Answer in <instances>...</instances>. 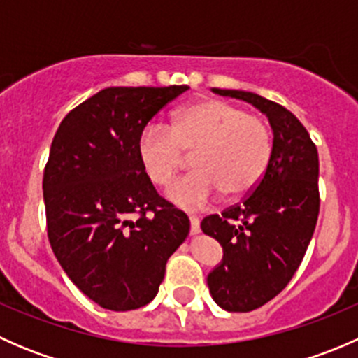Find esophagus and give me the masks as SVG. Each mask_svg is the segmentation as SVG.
<instances>
[{
    "label": "esophagus",
    "mask_w": 358,
    "mask_h": 358,
    "mask_svg": "<svg viewBox=\"0 0 358 358\" xmlns=\"http://www.w3.org/2000/svg\"><path fill=\"white\" fill-rule=\"evenodd\" d=\"M201 232V220L197 216H190V234L197 236Z\"/></svg>",
    "instance_id": "34e87169"
}]
</instances>
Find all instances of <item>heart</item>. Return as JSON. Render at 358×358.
<instances>
[{
  "label": "heart",
  "mask_w": 358,
  "mask_h": 358,
  "mask_svg": "<svg viewBox=\"0 0 358 358\" xmlns=\"http://www.w3.org/2000/svg\"><path fill=\"white\" fill-rule=\"evenodd\" d=\"M140 162L156 185H168L194 152L196 171L173 183V204L201 209L225 194L243 199L258 187L273 154L268 122L229 100L194 102L175 114L171 128L147 124L136 143Z\"/></svg>",
  "instance_id": "obj_1"
}]
</instances>
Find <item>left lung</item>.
Listing matches in <instances>:
<instances>
[{"instance_id":"left-lung-1","label":"left lung","mask_w":358,"mask_h":358,"mask_svg":"<svg viewBox=\"0 0 358 358\" xmlns=\"http://www.w3.org/2000/svg\"><path fill=\"white\" fill-rule=\"evenodd\" d=\"M252 103L268 117L273 154L255 190L222 215L202 220L223 259L208 275L213 299L227 312H251L289 284L312 241L319 216V154L292 112L251 92L220 90Z\"/></svg>"}]
</instances>
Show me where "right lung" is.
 <instances>
[{
    "mask_svg": "<svg viewBox=\"0 0 358 358\" xmlns=\"http://www.w3.org/2000/svg\"><path fill=\"white\" fill-rule=\"evenodd\" d=\"M189 86H112L60 122L43 175L50 246L69 279L102 308L157 294L189 216L162 199L140 162L147 122Z\"/></svg>",
    "mask_w": 358,
    "mask_h": 358,
    "instance_id": "add662e5",
    "label": "right lung"
}]
</instances>
